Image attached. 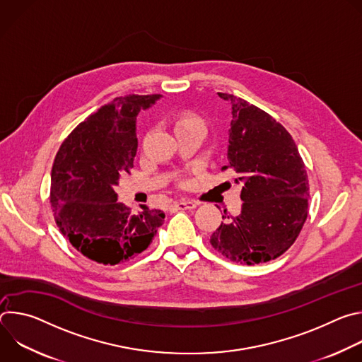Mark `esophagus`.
<instances>
[{
  "mask_svg": "<svg viewBox=\"0 0 362 362\" xmlns=\"http://www.w3.org/2000/svg\"><path fill=\"white\" fill-rule=\"evenodd\" d=\"M196 206H197L196 202L180 200V202H176V203L173 204V208H176V209H179V211H192V209L196 208Z\"/></svg>",
  "mask_w": 362,
  "mask_h": 362,
  "instance_id": "obj_1",
  "label": "esophagus"
}]
</instances>
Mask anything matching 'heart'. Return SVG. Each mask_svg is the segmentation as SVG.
<instances>
[{"mask_svg": "<svg viewBox=\"0 0 362 362\" xmlns=\"http://www.w3.org/2000/svg\"><path fill=\"white\" fill-rule=\"evenodd\" d=\"M182 122H183V120H182Z\"/></svg>", "mask_w": 362, "mask_h": 362, "instance_id": "obj_1", "label": "heart"}]
</instances>
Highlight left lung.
<instances>
[{
    "instance_id": "8db88e82",
    "label": "left lung",
    "mask_w": 362,
    "mask_h": 362,
    "mask_svg": "<svg viewBox=\"0 0 362 362\" xmlns=\"http://www.w3.org/2000/svg\"><path fill=\"white\" fill-rule=\"evenodd\" d=\"M228 165L242 183V211L228 216L211 236L212 246L236 264L276 259L298 238L306 216L309 183L292 136L267 112L233 94Z\"/></svg>"
}]
</instances>
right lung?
Segmentation results:
<instances>
[{
	"label": "right lung",
	"instance_id": "obj_1",
	"mask_svg": "<svg viewBox=\"0 0 362 362\" xmlns=\"http://www.w3.org/2000/svg\"><path fill=\"white\" fill-rule=\"evenodd\" d=\"M160 94L117 97L81 122L63 141L51 170L49 202L63 236L88 259L126 262L148 247L165 214L141 206L132 214L117 202L120 176L137 151L136 117Z\"/></svg>",
	"mask_w": 362,
	"mask_h": 362
}]
</instances>
